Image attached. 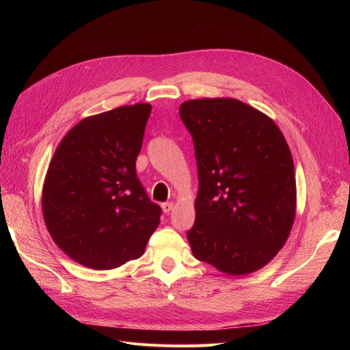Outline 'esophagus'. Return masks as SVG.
I'll return each instance as SVG.
<instances>
[{"mask_svg":"<svg viewBox=\"0 0 350 350\" xmlns=\"http://www.w3.org/2000/svg\"><path fill=\"white\" fill-rule=\"evenodd\" d=\"M172 208H174V203H163V204H162L163 213H169V211H171Z\"/></svg>","mask_w":350,"mask_h":350,"instance_id":"esophagus-1","label":"esophagus"}]
</instances>
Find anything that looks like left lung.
Here are the masks:
<instances>
[{
	"label": "left lung",
	"mask_w": 350,
	"mask_h": 350,
	"mask_svg": "<svg viewBox=\"0 0 350 350\" xmlns=\"http://www.w3.org/2000/svg\"><path fill=\"white\" fill-rule=\"evenodd\" d=\"M179 115L193 135L198 167L194 257L243 276L283 248L296 215L293 159L270 116L234 98L185 100Z\"/></svg>",
	"instance_id": "1"
}]
</instances>
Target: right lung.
I'll return each instance as SVG.
<instances>
[{
    "mask_svg": "<svg viewBox=\"0 0 350 350\" xmlns=\"http://www.w3.org/2000/svg\"><path fill=\"white\" fill-rule=\"evenodd\" d=\"M150 103L88 116L58 144L42 187L51 238L76 262L111 270L140 258L162 210L135 174Z\"/></svg>",
    "mask_w": 350,
    "mask_h": 350,
    "instance_id": "1",
    "label": "right lung"
}]
</instances>
